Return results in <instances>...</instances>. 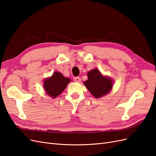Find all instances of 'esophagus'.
Here are the masks:
<instances>
[{
  "mask_svg": "<svg viewBox=\"0 0 156 156\" xmlns=\"http://www.w3.org/2000/svg\"><path fill=\"white\" fill-rule=\"evenodd\" d=\"M74 81L75 82H77V83H80L81 81V78L79 77H75L74 78Z\"/></svg>",
  "mask_w": 156,
  "mask_h": 156,
  "instance_id": "34e87169",
  "label": "esophagus"
}]
</instances>
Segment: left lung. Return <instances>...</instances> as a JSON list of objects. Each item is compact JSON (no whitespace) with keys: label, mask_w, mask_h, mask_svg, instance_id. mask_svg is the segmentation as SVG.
Returning <instances> with one entry per match:
<instances>
[{"label":"left lung","mask_w":156,"mask_h":156,"mask_svg":"<svg viewBox=\"0 0 156 156\" xmlns=\"http://www.w3.org/2000/svg\"><path fill=\"white\" fill-rule=\"evenodd\" d=\"M87 76V81L84 82V84L96 98L106 95L112 88V80L110 77L103 76L97 68L88 72Z\"/></svg>","instance_id":"obj_1"}]
</instances>
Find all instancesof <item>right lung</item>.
Listing matches in <instances>:
<instances>
[{
  "label": "right lung",
  "mask_w": 156,
  "mask_h": 156,
  "mask_svg": "<svg viewBox=\"0 0 156 156\" xmlns=\"http://www.w3.org/2000/svg\"><path fill=\"white\" fill-rule=\"evenodd\" d=\"M70 81V79L65 77L60 72H56L51 77L45 79L44 88L48 95L55 98L64 90Z\"/></svg>",
  "instance_id": "add662e5"
}]
</instances>
